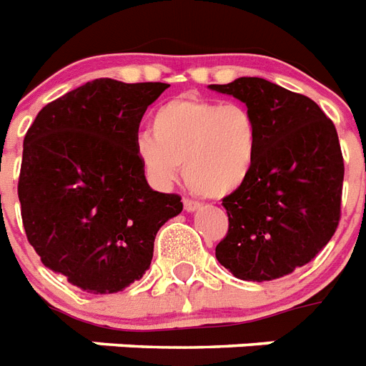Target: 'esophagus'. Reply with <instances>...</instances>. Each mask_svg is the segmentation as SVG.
<instances>
[{
	"label": "esophagus",
	"instance_id": "34e87169",
	"mask_svg": "<svg viewBox=\"0 0 366 366\" xmlns=\"http://www.w3.org/2000/svg\"><path fill=\"white\" fill-rule=\"evenodd\" d=\"M183 207H185V212L194 213L197 209H200V204L194 200H189V198H185V200H183Z\"/></svg>",
	"mask_w": 366,
	"mask_h": 366
}]
</instances>
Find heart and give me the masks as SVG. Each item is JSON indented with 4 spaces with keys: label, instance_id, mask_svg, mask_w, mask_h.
<instances>
[{
    "label": "heart",
    "instance_id": "b5f03b06",
    "mask_svg": "<svg viewBox=\"0 0 366 366\" xmlns=\"http://www.w3.org/2000/svg\"><path fill=\"white\" fill-rule=\"evenodd\" d=\"M259 145V124L245 105L181 96L154 111L136 157L153 185H172L181 164L192 192L219 200L249 181Z\"/></svg>",
    "mask_w": 366,
    "mask_h": 366
}]
</instances>
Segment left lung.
<instances>
[{"mask_svg": "<svg viewBox=\"0 0 366 366\" xmlns=\"http://www.w3.org/2000/svg\"><path fill=\"white\" fill-rule=\"evenodd\" d=\"M209 89L244 102L261 132L249 181L223 200L229 232L215 257L245 282L287 276L329 244L340 221L344 160L335 124L308 96L266 79Z\"/></svg>", "mask_w": 366, "mask_h": 366, "instance_id": "8db88e82", "label": "left lung"}]
</instances>
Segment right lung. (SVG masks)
<instances>
[{"mask_svg":"<svg viewBox=\"0 0 366 366\" xmlns=\"http://www.w3.org/2000/svg\"><path fill=\"white\" fill-rule=\"evenodd\" d=\"M169 84L94 79L46 104L26 132L19 200L41 262L86 293L142 280L154 236L179 215L136 157L139 122Z\"/></svg>","mask_w":366,"mask_h":366,"instance_id":"add662e5","label":"right lung"}]
</instances>
